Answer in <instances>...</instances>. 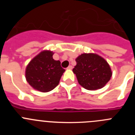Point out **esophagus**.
Listing matches in <instances>:
<instances>
[{
  "label": "esophagus",
  "instance_id": "1",
  "mask_svg": "<svg viewBox=\"0 0 135 135\" xmlns=\"http://www.w3.org/2000/svg\"><path fill=\"white\" fill-rule=\"evenodd\" d=\"M72 68H73V67L71 66V65H69V66L67 68V70H72Z\"/></svg>",
  "mask_w": 135,
  "mask_h": 135
}]
</instances>
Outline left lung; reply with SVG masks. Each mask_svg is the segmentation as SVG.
<instances>
[{"instance_id":"left-lung-1","label":"left lung","mask_w":135,"mask_h":135,"mask_svg":"<svg viewBox=\"0 0 135 135\" xmlns=\"http://www.w3.org/2000/svg\"><path fill=\"white\" fill-rule=\"evenodd\" d=\"M73 72L83 88L96 90L105 86L111 79L112 71L107 61L95 53H83L76 59Z\"/></svg>"}]
</instances>
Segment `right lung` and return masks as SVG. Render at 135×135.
Instances as JSON below:
<instances>
[{"label": "right lung", "instance_id": "1", "mask_svg": "<svg viewBox=\"0 0 135 135\" xmlns=\"http://www.w3.org/2000/svg\"><path fill=\"white\" fill-rule=\"evenodd\" d=\"M50 50H44L33 58L26 68V79L34 89L47 93L57 86L65 71L61 67L60 61L53 58Z\"/></svg>", "mask_w": 135, "mask_h": 135}]
</instances>
